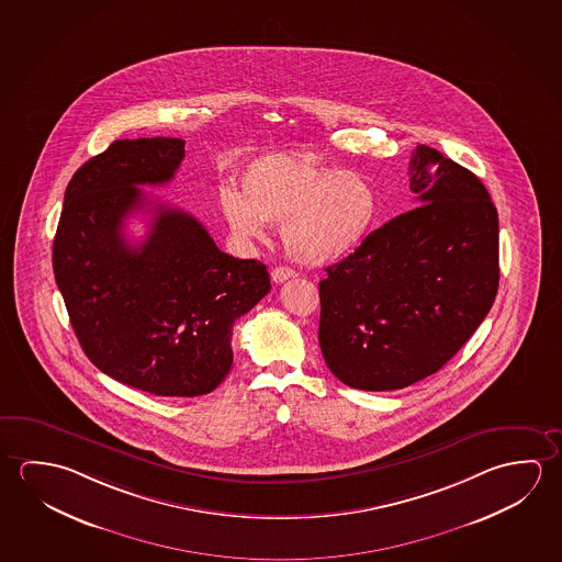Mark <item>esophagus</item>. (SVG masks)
<instances>
[{"label":"esophagus","instance_id":"obj_1","mask_svg":"<svg viewBox=\"0 0 562 562\" xmlns=\"http://www.w3.org/2000/svg\"><path fill=\"white\" fill-rule=\"evenodd\" d=\"M270 277H272V280H274L277 284H282L285 280L297 277V272H295L294 268L277 267L272 270V274H270Z\"/></svg>","mask_w":562,"mask_h":562}]
</instances>
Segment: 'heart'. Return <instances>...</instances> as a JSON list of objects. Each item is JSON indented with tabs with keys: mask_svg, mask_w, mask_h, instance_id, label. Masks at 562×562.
Returning a JSON list of instances; mask_svg holds the SVG:
<instances>
[{
	"mask_svg": "<svg viewBox=\"0 0 562 562\" xmlns=\"http://www.w3.org/2000/svg\"><path fill=\"white\" fill-rule=\"evenodd\" d=\"M220 207L240 239L280 224L290 257L331 265L359 249L376 222L378 195L367 176L325 165L305 150L262 155L240 170L239 192L225 186Z\"/></svg>",
	"mask_w": 562,
	"mask_h": 562,
	"instance_id": "1",
	"label": "heart"
}]
</instances>
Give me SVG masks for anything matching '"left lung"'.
Here are the masks:
<instances>
[{
    "label": "left lung",
    "mask_w": 562,
    "mask_h": 562,
    "mask_svg": "<svg viewBox=\"0 0 562 562\" xmlns=\"http://www.w3.org/2000/svg\"><path fill=\"white\" fill-rule=\"evenodd\" d=\"M414 210L372 231L319 282L323 359L367 392L442 369L484 322L499 280L496 205L479 176L417 145Z\"/></svg>",
    "instance_id": "left-lung-1"
}]
</instances>
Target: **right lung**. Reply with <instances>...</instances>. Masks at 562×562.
I'll use <instances>...</instances> for the list:
<instances>
[{"label":"right lung","mask_w":562,"mask_h":562,"mask_svg":"<svg viewBox=\"0 0 562 562\" xmlns=\"http://www.w3.org/2000/svg\"><path fill=\"white\" fill-rule=\"evenodd\" d=\"M182 138L115 140L68 182L53 245L56 285L86 357L155 396L210 394L229 374L231 335L268 294L260 260L217 249L190 213L137 186L175 178ZM154 203L148 239L131 248L122 222Z\"/></svg>","instance_id":"add662e5"}]
</instances>
